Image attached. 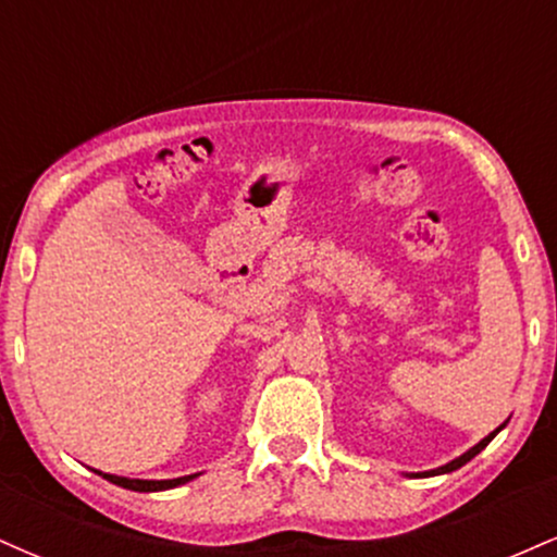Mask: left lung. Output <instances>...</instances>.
Listing matches in <instances>:
<instances>
[{"label": "left lung", "instance_id": "left-lung-1", "mask_svg": "<svg viewBox=\"0 0 557 557\" xmlns=\"http://www.w3.org/2000/svg\"><path fill=\"white\" fill-rule=\"evenodd\" d=\"M505 426V424H503ZM503 426H497V430L495 432H492V434H487V437H484L482 440V443H479V445H474V447H471V450L469 453H463V456L461 458H456V461H450V463H447V466H440V469H434V471H430V476H434V474H447V471H456V469H461V466L463 463H469L471 461V458H474L476 456V453H482L484 450V447H487L490 443H492V437H495V434L497 432H500L503 430ZM426 476V474H424Z\"/></svg>", "mask_w": 557, "mask_h": 557}]
</instances>
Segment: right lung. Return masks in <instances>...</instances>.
Returning <instances> with one entry per match:
<instances>
[{
    "mask_svg": "<svg viewBox=\"0 0 557 557\" xmlns=\"http://www.w3.org/2000/svg\"><path fill=\"white\" fill-rule=\"evenodd\" d=\"M96 474H101V471H96ZM107 479V482L117 484V487H125V490H133V492H159V490H172L177 487V484H185L194 479L190 476H181V479H164V482H151V479H125V476H112V474H101Z\"/></svg>",
    "mask_w": 557,
    "mask_h": 557,
    "instance_id": "1",
    "label": "right lung"
}]
</instances>
